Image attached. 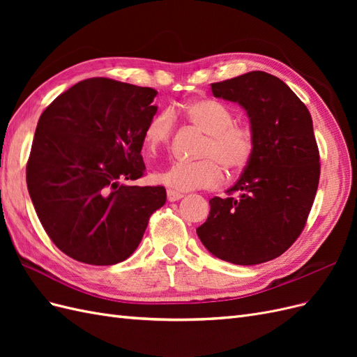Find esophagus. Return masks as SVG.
I'll list each match as a JSON object with an SVG mask.
<instances>
[{"label": "esophagus", "mask_w": 357, "mask_h": 357, "mask_svg": "<svg viewBox=\"0 0 357 357\" xmlns=\"http://www.w3.org/2000/svg\"><path fill=\"white\" fill-rule=\"evenodd\" d=\"M167 198H168L169 202H176V201H178V199L183 198V193L168 189V190H167Z\"/></svg>", "instance_id": "esophagus-1"}]
</instances>
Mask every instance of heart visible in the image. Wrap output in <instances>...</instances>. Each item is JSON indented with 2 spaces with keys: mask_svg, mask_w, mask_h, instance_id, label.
I'll use <instances>...</instances> for the list:
<instances>
[{
  "mask_svg": "<svg viewBox=\"0 0 357 357\" xmlns=\"http://www.w3.org/2000/svg\"><path fill=\"white\" fill-rule=\"evenodd\" d=\"M189 121L207 134L199 156L195 162H174L158 171V185L176 192L210 189L223 180V169L229 174L243 171L252 159L255 138L252 129L235 123V114L228 105L210 98H198L185 105ZM174 131V113L169 109L159 110L149 119L143 131V144L149 153H156L167 146Z\"/></svg>",
  "mask_w": 357,
  "mask_h": 357,
  "instance_id": "1",
  "label": "heart"
}]
</instances>
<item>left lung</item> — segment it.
<instances>
[{"label": "left lung", "instance_id": "1", "mask_svg": "<svg viewBox=\"0 0 357 357\" xmlns=\"http://www.w3.org/2000/svg\"><path fill=\"white\" fill-rule=\"evenodd\" d=\"M215 98L238 102L250 119V162L226 193L210 199L197 234L207 250L235 265H257L283 255L302 232L314 201L319 149L311 114L275 75L250 71L213 83Z\"/></svg>", "mask_w": 357, "mask_h": 357}]
</instances>
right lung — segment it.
<instances>
[{"mask_svg": "<svg viewBox=\"0 0 357 357\" xmlns=\"http://www.w3.org/2000/svg\"><path fill=\"white\" fill-rule=\"evenodd\" d=\"M156 91L88 79L40 116L26 165L28 192L61 252L89 265H114L142 243L165 188L131 186L146 169L142 147Z\"/></svg>", "mask_w": 357, "mask_h": 357, "instance_id": "add662e5", "label": "right lung"}]
</instances>
